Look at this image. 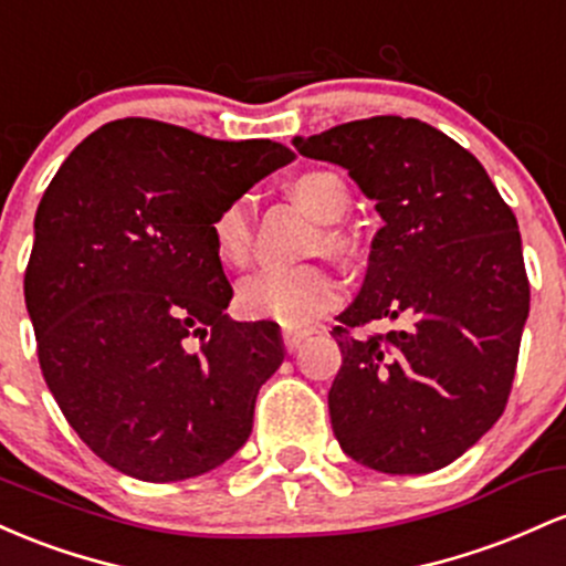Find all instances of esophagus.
<instances>
[{
  "instance_id": "1",
  "label": "esophagus",
  "mask_w": 566,
  "mask_h": 566,
  "mask_svg": "<svg viewBox=\"0 0 566 566\" xmlns=\"http://www.w3.org/2000/svg\"><path fill=\"white\" fill-rule=\"evenodd\" d=\"M307 336H310V332H294V328H285V332H283V347L289 353H294L296 347H300L302 342L307 339Z\"/></svg>"
}]
</instances>
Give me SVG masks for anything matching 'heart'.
Wrapping results in <instances>:
<instances>
[{
	"label": "heart",
	"instance_id": "obj_1",
	"mask_svg": "<svg viewBox=\"0 0 566 566\" xmlns=\"http://www.w3.org/2000/svg\"><path fill=\"white\" fill-rule=\"evenodd\" d=\"M291 195L302 211L321 224H334L350 208L345 181L332 170H310L291 184ZM216 256L224 264L240 266L251 253V200L227 202L211 221ZM336 245V238H328ZM339 300V281L315 264L264 266L238 285V310L249 317H264L281 326H307Z\"/></svg>",
	"mask_w": 566,
	"mask_h": 566
}]
</instances>
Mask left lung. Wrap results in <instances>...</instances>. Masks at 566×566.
<instances>
[{
	"label": "left lung",
	"mask_w": 566,
	"mask_h": 566,
	"mask_svg": "<svg viewBox=\"0 0 566 566\" xmlns=\"http://www.w3.org/2000/svg\"><path fill=\"white\" fill-rule=\"evenodd\" d=\"M350 174L385 224L364 285L336 321L328 390L339 447L360 465L420 475L500 420L530 315L516 216L468 149L411 117H368L294 138ZM387 319V335H355Z\"/></svg>",
	"instance_id": "left-lung-1"
}]
</instances>
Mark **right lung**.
I'll return each mask as SVG.
<instances>
[{"mask_svg": "<svg viewBox=\"0 0 566 566\" xmlns=\"http://www.w3.org/2000/svg\"><path fill=\"white\" fill-rule=\"evenodd\" d=\"M291 160L266 138L125 117L44 189L23 277L36 355L63 417L119 473L195 479L249 441L283 342L277 323L224 313L232 285L211 221Z\"/></svg>", "mask_w": 566, "mask_h": 566, "instance_id": "add662e5", "label": "right lung"}]
</instances>
